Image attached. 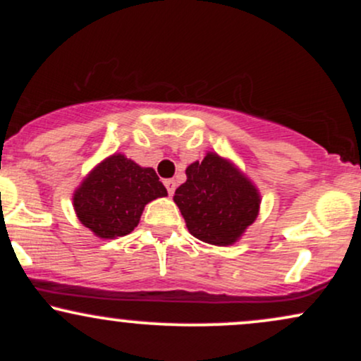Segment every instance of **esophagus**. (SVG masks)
<instances>
[{
  "instance_id": "obj_1",
  "label": "esophagus",
  "mask_w": 361,
  "mask_h": 361,
  "mask_svg": "<svg viewBox=\"0 0 361 361\" xmlns=\"http://www.w3.org/2000/svg\"><path fill=\"white\" fill-rule=\"evenodd\" d=\"M164 186H166L168 193L173 195V193H175V190H176V181L175 180H166V181H164Z\"/></svg>"
}]
</instances>
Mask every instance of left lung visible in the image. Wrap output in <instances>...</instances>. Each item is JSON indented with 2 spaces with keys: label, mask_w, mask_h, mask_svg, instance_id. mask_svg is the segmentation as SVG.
<instances>
[{
  "label": "left lung",
  "mask_w": 361,
  "mask_h": 361,
  "mask_svg": "<svg viewBox=\"0 0 361 361\" xmlns=\"http://www.w3.org/2000/svg\"><path fill=\"white\" fill-rule=\"evenodd\" d=\"M173 200L190 233L215 246L238 241L259 209L258 190L214 152L186 168V181L178 186Z\"/></svg>",
  "instance_id": "1"
}]
</instances>
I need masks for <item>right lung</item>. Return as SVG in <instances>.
I'll return each instance as SVG.
<instances>
[{"instance_id": "obj_1", "label": "right lung", "mask_w": 361, "mask_h": 361, "mask_svg": "<svg viewBox=\"0 0 361 361\" xmlns=\"http://www.w3.org/2000/svg\"><path fill=\"white\" fill-rule=\"evenodd\" d=\"M166 195L154 169L114 154L90 173L73 202L82 226L98 238L114 239L132 233L146 204Z\"/></svg>"}]
</instances>
